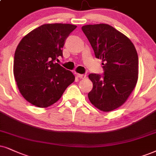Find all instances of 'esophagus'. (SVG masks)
<instances>
[{
    "label": "esophagus",
    "mask_w": 156,
    "mask_h": 156,
    "mask_svg": "<svg viewBox=\"0 0 156 156\" xmlns=\"http://www.w3.org/2000/svg\"><path fill=\"white\" fill-rule=\"evenodd\" d=\"M76 76H78V78H80V79H85V78H86V75H84V74H79V73H77Z\"/></svg>",
    "instance_id": "34e87169"
}]
</instances>
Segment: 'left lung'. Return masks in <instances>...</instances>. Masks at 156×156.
I'll return each mask as SVG.
<instances>
[{"label": "left lung", "mask_w": 156, "mask_h": 156, "mask_svg": "<svg viewBox=\"0 0 156 156\" xmlns=\"http://www.w3.org/2000/svg\"><path fill=\"white\" fill-rule=\"evenodd\" d=\"M95 53L102 60L104 73H90V103L103 112L121 106L135 88L138 78V56L130 39L106 23L82 27Z\"/></svg>", "instance_id": "1"}]
</instances>
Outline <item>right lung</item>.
Here are the masks:
<instances>
[{
	"label": "right lung",
	"mask_w": 156,
	"mask_h": 156,
	"mask_svg": "<svg viewBox=\"0 0 156 156\" xmlns=\"http://www.w3.org/2000/svg\"><path fill=\"white\" fill-rule=\"evenodd\" d=\"M69 23H47L34 29L18 44L13 75L23 97L33 105L48 107L60 99L75 76L55 62L62 57V47L76 28Z\"/></svg>",
	"instance_id": "obj_1"
}]
</instances>
